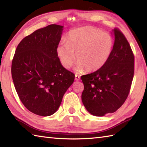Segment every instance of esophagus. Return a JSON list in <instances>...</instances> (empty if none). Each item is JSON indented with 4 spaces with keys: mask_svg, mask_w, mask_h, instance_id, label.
<instances>
[{
    "mask_svg": "<svg viewBox=\"0 0 147 147\" xmlns=\"http://www.w3.org/2000/svg\"><path fill=\"white\" fill-rule=\"evenodd\" d=\"M74 79H75V80L76 81H78L80 79V77L78 75H77V74H75V78Z\"/></svg>",
    "mask_w": 147,
    "mask_h": 147,
    "instance_id": "1",
    "label": "esophagus"
}]
</instances>
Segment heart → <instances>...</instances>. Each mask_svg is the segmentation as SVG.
I'll return each instance as SVG.
<instances>
[{"label": "heart", "instance_id": "b5f03b06", "mask_svg": "<svg viewBox=\"0 0 147 147\" xmlns=\"http://www.w3.org/2000/svg\"><path fill=\"white\" fill-rule=\"evenodd\" d=\"M112 36L101 30L85 26L72 30L66 37V42H61L56 48L61 63L69 69L78 61L76 70L94 72L104 66L113 49Z\"/></svg>", "mask_w": 147, "mask_h": 147}]
</instances>
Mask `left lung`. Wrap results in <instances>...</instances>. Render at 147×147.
I'll use <instances>...</instances> for the list:
<instances>
[{
  "instance_id": "obj_1",
  "label": "left lung",
  "mask_w": 147,
  "mask_h": 147,
  "mask_svg": "<svg viewBox=\"0 0 147 147\" xmlns=\"http://www.w3.org/2000/svg\"><path fill=\"white\" fill-rule=\"evenodd\" d=\"M109 60L98 70L81 79L83 104L90 114L103 116L121 107L129 95L134 76L135 57L125 36L117 28Z\"/></svg>"
}]
</instances>
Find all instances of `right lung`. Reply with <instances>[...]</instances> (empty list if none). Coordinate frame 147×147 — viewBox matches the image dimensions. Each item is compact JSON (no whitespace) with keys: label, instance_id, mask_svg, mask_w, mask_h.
I'll return each instance as SVG.
<instances>
[{"label":"right lung","instance_id":"right-lung-1","mask_svg":"<svg viewBox=\"0 0 147 147\" xmlns=\"http://www.w3.org/2000/svg\"><path fill=\"white\" fill-rule=\"evenodd\" d=\"M62 30V26L50 24L24 37L12 61L19 98L28 110L41 116L57 111L74 80V74L62 66L56 52Z\"/></svg>","mask_w":147,"mask_h":147}]
</instances>
